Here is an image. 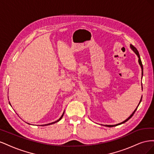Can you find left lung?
Returning a JSON list of instances; mask_svg holds the SVG:
<instances>
[{
	"instance_id": "1",
	"label": "left lung",
	"mask_w": 154,
	"mask_h": 154,
	"mask_svg": "<svg viewBox=\"0 0 154 154\" xmlns=\"http://www.w3.org/2000/svg\"><path fill=\"white\" fill-rule=\"evenodd\" d=\"M130 48H131L132 50H133V51L136 54V55L138 57V58H139V60H138V62H139V65H140V66H141V71H142V77H143V64H142V62H141V58H140V55H139V52H138V51L137 50V49L134 47V45H131L130 44ZM142 89H143V85H142ZM141 100H142V97H141V100H140V101H139V105H138V106L139 105V104H140V103H141ZM138 106H137V108L135 109V110L133 112V113L130 115L129 117L126 119V120H125L124 122H122V123H119V124H117V125H105V126H106V127H116V126H118V125H121V124H123V123H125V122H127L128 120H129L130 118H131L132 116H133V115L134 114V113H135V112L136 111V110H137V107H138Z\"/></svg>"
}]
</instances>
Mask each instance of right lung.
<instances>
[{"mask_svg": "<svg viewBox=\"0 0 154 154\" xmlns=\"http://www.w3.org/2000/svg\"><path fill=\"white\" fill-rule=\"evenodd\" d=\"M9 103H10V102H9ZM10 105H11V104H10ZM63 114H64V112L63 113V114L62 115V116L61 117H60V118L59 119H58L57 121H56V122H53V123H49V124H46V125H42V126H44V125H51V124H53V123H57V122H59V121L62 118V117H63Z\"/></svg>", "mask_w": 154, "mask_h": 154, "instance_id": "add662e5", "label": "right lung"}]
</instances>
